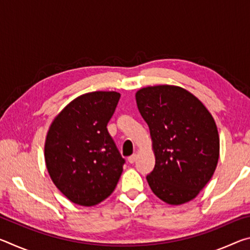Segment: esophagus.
Returning <instances> with one entry per match:
<instances>
[{
    "mask_svg": "<svg viewBox=\"0 0 250 250\" xmlns=\"http://www.w3.org/2000/svg\"><path fill=\"white\" fill-rule=\"evenodd\" d=\"M135 161H137V154H132V155L129 156V158H128V162L131 163V164L134 163Z\"/></svg>",
    "mask_w": 250,
    "mask_h": 250,
    "instance_id": "1",
    "label": "esophagus"
}]
</instances>
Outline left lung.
I'll list each match as a JSON object with an SVG mask.
<instances>
[{
  "label": "left lung",
  "mask_w": 250,
  "mask_h": 250,
  "mask_svg": "<svg viewBox=\"0 0 250 250\" xmlns=\"http://www.w3.org/2000/svg\"><path fill=\"white\" fill-rule=\"evenodd\" d=\"M135 100L155 156L146 176L152 192L170 205L192 201L217 167L219 135L213 116L197 97L172 84L141 88Z\"/></svg>",
  "instance_id": "8db88e82"
}]
</instances>
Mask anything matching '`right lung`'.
Returning <instances> with one entry per match:
<instances>
[{"instance_id": "right-lung-1", "label": "right lung", "mask_w": 250, "mask_h": 250, "mask_svg": "<svg viewBox=\"0 0 250 250\" xmlns=\"http://www.w3.org/2000/svg\"><path fill=\"white\" fill-rule=\"evenodd\" d=\"M120 94L92 91L66 105L49 125L45 163L53 183L70 202L94 206L115 191L125 159L107 130Z\"/></svg>"}]
</instances>
